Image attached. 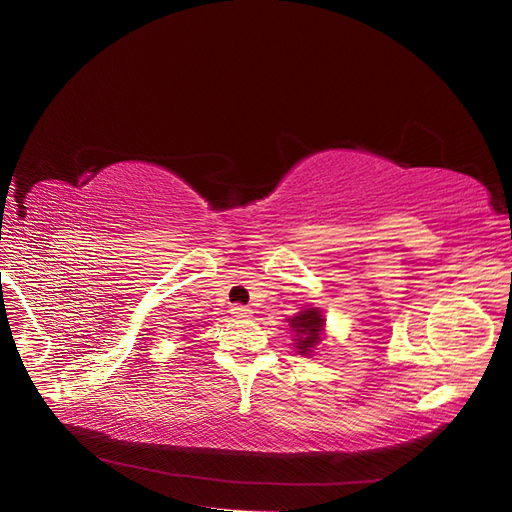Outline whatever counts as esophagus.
<instances>
[{
    "mask_svg": "<svg viewBox=\"0 0 512 512\" xmlns=\"http://www.w3.org/2000/svg\"><path fill=\"white\" fill-rule=\"evenodd\" d=\"M232 315H234V319H251L253 317V310L249 306L236 304V306H232Z\"/></svg>",
    "mask_w": 512,
    "mask_h": 512,
    "instance_id": "esophagus-1",
    "label": "esophagus"
}]
</instances>
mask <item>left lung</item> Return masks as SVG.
I'll use <instances>...</instances> for the list:
<instances>
[{"label":"left lung","instance_id":"8db88e82","mask_svg":"<svg viewBox=\"0 0 512 512\" xmlns=\"http://www.w3.org/2000/svg\"><path fill=\"white\" fill-rule=\"evenodd\" d=\"M289 327L295 332V351L308 357L315 353L317 344L323 340L325 319L319 308H304L289 319Z\"/></svg>","mask_w":512,"mask_h":512}]
</instances>
